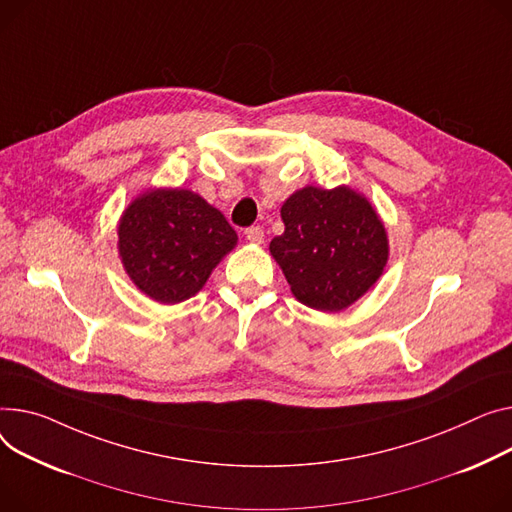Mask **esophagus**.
Masks as SVG:
<instances>
[{
    "label": "esophagus",
    "mask_w": 512,
    "mask_h": 512,
    "mask_svg": "<svg viewBox=\"0 0 512 512\" xmlns=\"http://www.w3.org/2000/svg\"><path fill=\"white\" fill-rule=\"evenodd\" d=\"M245 234H247V241L253 243V245H261L263 238H265V232H263L261 226H251V228H247Z\"/></svg>",
    "instance_id": "esophagus-1"
}]
</instances>
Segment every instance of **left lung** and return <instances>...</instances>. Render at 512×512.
I'll use <instances>...</instances> for the list:
<instances>
[{"instance_id":"8db88e82","label":"left lung","mask_w":512,"mask_h":512,"mask_svg":"<svg viewBox=\"0 0 512 512\" xmlns=\"http://www.w3.org/2000/svg\"><path fill=\"white\" fill-rule=\"evenodd\" d=\"M284 232L269 243L302 304L323 313L344 311L383 276L387 230L354 189L304 187L282 206Z\"/></svg>"}]
</instances>
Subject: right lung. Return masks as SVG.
<instances>
[{
	"label": "right lung",
	"instance_id": "right-lung-1",
	"mask_svg": "<svg viewBox=\"0 0 512 512\" xmlns=\"http://www.w3.org/2000/svg\"><path fill=\"white\" fill-rule=\"evenodd\" d=\"M117 234L127 276L162 304L195 296L238 241L224 214L189 189H150L135 197Z\"/></svg>",
	"mask_w": 512,
	"mask_h": 512
}]
</instances>
